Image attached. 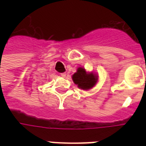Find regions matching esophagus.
Masks as SVG:
<instances>
[{"label": "esophagus", "mask_w": 146, "mask_h": 146, "mask_svg": "<svg viewBox=\"0 0 146 146\" xmlns=\"http://www.w3.org/2000/svg\"><path fill=\"white\" fill-rule=\"evenodd\" d=\"M60 75L62 76V77H66V73H60Z\"/></svg>", "instance_id": "34e87169"}]
</instances>
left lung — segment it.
I'll return each mask as SVG.
<instances>
[{"instance_id": "1", "label": "left lung", "mask_w": 146, "mask_h": 146, "mask_svg": "<svg viewBox=\"0 0 146 146\" xmlns=\"http://www.w3.org/2000/svg\"><path fill=\"white\" fill-rule=\"evenodd\" d=\"M72 79L79 88L89 90L95 85L98 80V76L93 73H87L85 69L79 67L72 76Z\"/></svg>"}]
</instances>
